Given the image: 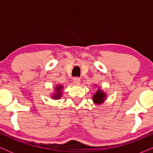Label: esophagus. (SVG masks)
Returning a JSON list of instances; mask_svg holds the SVG:
<instances>
[{"mask_svg":"<svg viewBox=\"0 0 153 153\" xmlns=\"http://www.w3.org/2000/svg\"><path fill=\"white\" fill-rule=\"evenodd\" d=\"M73 84H74V85H79L80 83V78H73Z\"/></svg>","mask_w":153,"mask_h":153,"instance_id":"34e87169","label":"esophagus"}]
</instances>
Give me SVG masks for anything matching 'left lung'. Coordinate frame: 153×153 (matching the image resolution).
Here are the masks:
<instances>
[{"label":"left lung","instance_id":"obj_1","mask_svg":"<svg viewBox=\"0 0 153 153\" xmlns=\"http://www.w3.org/2000/svg\"><path fill=\"white\" fill-rule=\"evenodd\" d=\"M95 86L97 87V85H95ZM106 97L107 94L101 88V87L98 86L97 91H96V93H94L92 96L93 102L96 105H101L104 103V101L106 100Z\"/></svg>","mask_w":153,"mask_h":153}]
</instances>
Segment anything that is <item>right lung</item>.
<instances>
[{"mask_svg": "<svg viewBox=\"0 0 153 153\" xmlns=\"http://www.w3.org/2000/svg\"><path fill=\"white\" fill-rule=\"evenodd\" d=\"M62 91H63V85L60 84H57L54 88V91L51 94L50 97L53 100H59L61 99L62 96Z\"/></svg>", "mask_w": 153, "mask_h": 153, "instance_id": "obj_1", "label": "right lung"}]
</instances>
